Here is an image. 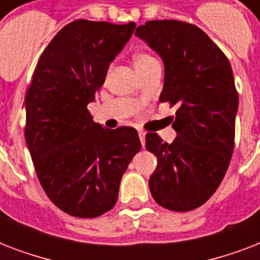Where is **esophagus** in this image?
Listing matches in <instances>:
<instances>
[{
  "label": "esophagus",
  "mask_w": 260,
  "mask_h": 260,
  "mask_svg": "<svg viewBox=\"0 0 260 260\" xmlns=\"http://www.w3.org/2000/svg\"><path fill=\"white\" fill-rule=\"evenodd\" d=\"M139 138H140L142 146L144 147V144H146V132H143V131H139Z\"/></svg>",
  "instance_id": "obj_1"
}]
</instances>
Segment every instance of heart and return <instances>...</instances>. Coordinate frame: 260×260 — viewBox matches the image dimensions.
I'll list each match as a JSON object with an SVG mask.
<instances>
[{
    "mask_svg": "<svg viewBox=\"0 0 260 260\" xmlns=\"http://www.w3.org/2000/svg\"><path fill=\"white\" fill-rule=\"evenodd\" d=\"M155 62H158V60H156L152 55L147 54V52H138V54L134 56V63L138 73L139 71L144 70V69H147V67L151 66V64Z\"/></svg>",
    "mask_w": 260,
    "mask_h": 260,
    "instance_id": "b5f03b06",
    "label": "heart"
}]
</instances>
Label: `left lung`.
<instances>
[{"instance_id":"1","label":"left lung","mask_w":260,"mask_h":260,"mask_svg":"<svg viewBox=\"0 0 260 260\" xmlns=\"http://www.w3.org/2000/svg\"><path fill=\"white\" fill-rule=\"evenodd\" d=\"M135 35L165 63L159 101L178 105L171 144L155 132L146 135V148L158 159L151 194L169 210H193L217 190L234 152L239 95L232 67L209 36L189 22L155 20Z\"/></svg>"}]
</instances>
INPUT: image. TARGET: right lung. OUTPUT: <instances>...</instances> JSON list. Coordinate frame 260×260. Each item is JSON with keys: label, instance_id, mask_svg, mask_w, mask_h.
Segmentation results:
<instances>
[{"label": "right lung", "instance_id": "1", "mask_svg": "<svg viewBox=\"0 0 260 260\" xmlns=\"http://www.w3.org/2000/svg\"><path fill=\"white\" fill-rule=\"evenodd\" d=\"M135 26L67 24L43 51L26 90L25 142L36 175L51 201L74 217L113 208L122 175L142 148L135 128H104L87 110Z\"/></svg>", "mask_w": 260, "mask_h": 260}]
</instances>
